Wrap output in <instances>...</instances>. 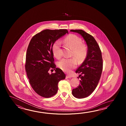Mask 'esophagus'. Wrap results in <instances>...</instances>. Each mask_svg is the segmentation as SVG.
Masks as SVG:
<instances>
[{
	"label": "esophagus",
	"mask_w": 126,
	"mask_h": 126,
	"mask_svg": "<svg viewBox=\"0 0 126 126\" xmlns=\"http://www.w3.org/2000/svg\"><path fill=\"white\" fill-rule=\"evenodd\" d=\"M72 77L71 76H70V75H67L66 76V78L67 79V78H71Z\"/></svg>",
	"instance_id": "esophagus-1"
}]
</instances>
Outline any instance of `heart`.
Instances as JSON below:
<instances>
[{"instance_id": "1", "label": "heart", "mask_w": 126, "mask_h": 126, "mask_svg": "<svg viewBox=\"0 0 126 126\" xmlns=\"http://www.w3.org/2000/svg\"><path fill=\"white\" fill-rule=\"evenodd\" d=\"M64 43L72 49V55L74 56L79 63L83 62L87 54V46L82 44V40L80 38L73 34L67 36L63 40ZM61 42L56 41L52 46V51L54 56L57 59H59L61 56ZM75 58H63L58 62V66L63 71L69 72L76 67L77 63Z\"/></svg>"}]
</instances>
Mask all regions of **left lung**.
Returning a JSON list of instances; mask_svg holds the SVG:
<instances>
[{
    "label": "left lung",
    "mask_w": 126,
    "mask_h": 126,
    "mask_svg": "<svg viewBox=\"0 0 126 126\" xmlns=\"http://www.w3.org/2000/svg\"><path fill=\"white\" fill-rule=\"evenodd\" d=\"M71 32L80 35L87 46V54L86 59L76 73L80 74V84L72 91V95L78 99L88 96L94 91L102 73L103 59L99 46L92 35L82 30H72Z\"/></svg>",
    "instance_id": "1"
}]
</instances>
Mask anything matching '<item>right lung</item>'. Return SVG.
<instances>
[{"label":"right lung","mask_w":126,"mask_h":126,"mask_svg":"<svg viewBox=\"0 0 126 126\" xmlns=\"http://www.w3.org/2000/svg\"><path fill=\"white\" fill-rule=\"evenodd\" d=\"M66 33V29H46L34 35L30 42L26 54L25 69L29 82L35 92L41 96L49 98L56 94L60 80L66 75L54 63L52 46ZM55 69L49 74V69Z\"/></svg>","instance_id":"obj_1"}]
</instances>
